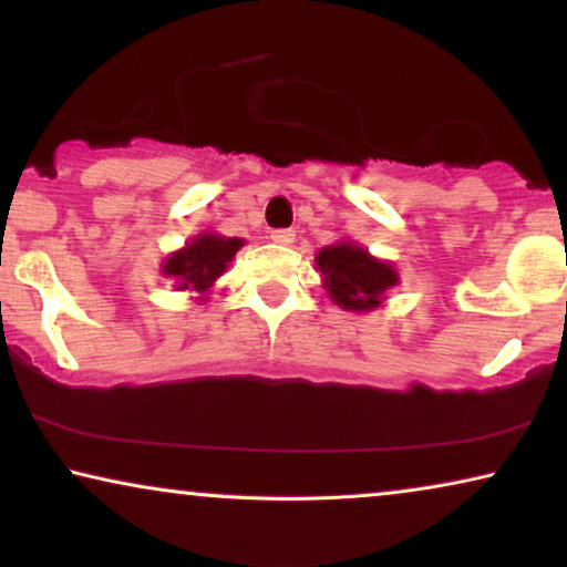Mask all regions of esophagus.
<instances>
[{
	"label": "esophagus",
	"instance_id": "esophagus-1",
	"mask_svg": "<svg viewBox=\"0 0 567 567\" xmlns=\"http://www.w3.org/2000/svg\"><path fill=\"white\" fill-rule=\"evenodd\" d=\"M270 239H274L276 245H291L297 235H293V229H274L270 231Z\"/></svg>",
	"mask_w": 567,
	"mask_h": 567
}]
</instances>
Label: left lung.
I'll use <instances>...</instances> for the list:
<instances>
[{
	"mask_svg": "<svg viewBox=\"0 0 567 567\" xmlns=\"http://www.w3.org/2000/svg\"><path fill=\"white\" fill-rule=\"evenodd\" d=\"M315 262L330 299L348 312H371L400 281L392 262L371 258L369 250L353 243L322 247Z\"/></svg>",
	"mask_w": 567,
	"mask_h": 567,
	"instance_id": "1",
	"label": "left lung"
}]
</instances>
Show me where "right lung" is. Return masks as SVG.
I'll use <instances>...</instances> for the list:
<instances>
[{
    "instance_id": "right-lung-1",
    "label": "right lung",
    "mask_w": 567,
    "mask_h": 567,
    "mask_svg": "<svg viewBox=\"0 0 567 567\" xmlns=\"http://www.w3.org/2000/svg\"><path fill=\"white\" fill-rule=\"evenodd\" d=\"M245 243L237 237H221L204 231V235L193 237L183 250L169 255L162 262V274L175 278L177 291L200 293V301L206 299V291L212 289L216 278H219L235 258L239 247Z\"/></svg>"
}]
</instances>
